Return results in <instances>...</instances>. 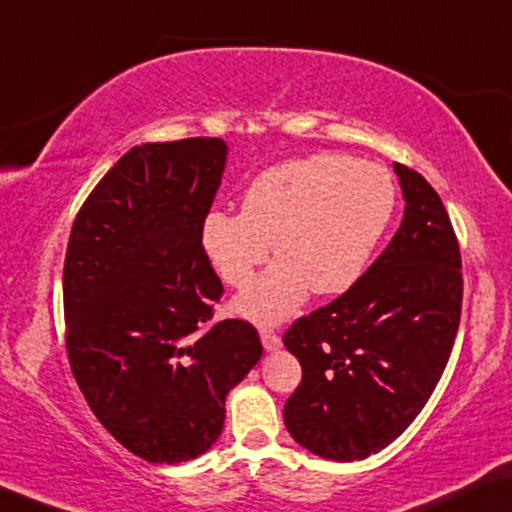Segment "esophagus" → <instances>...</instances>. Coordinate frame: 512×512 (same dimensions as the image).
I'll return each mask as SVG.
<instances>
[{
	"label": "esophagus",
	"instance_id": "esophagus-1",
	"mask_svg": "<svg viewBox=\"0 0 512 512\" xmlns=\"http://www.w3.org/2000/svg\"><path fill=\"white\" fill-rule=\"evenodd\" d=\"M261 341L265 350H279L281 348V336L274 329H261Z\"/></svg>",
	"mask_w": 512,
	"mask_h": 512
}]
</instances>
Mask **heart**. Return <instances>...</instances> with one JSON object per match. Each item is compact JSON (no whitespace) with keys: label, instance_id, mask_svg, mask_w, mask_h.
<instances>
[{"label":"heart","instance_id":"obj_1","mask_svg":"<svg viewBox=\"0 0 512 512\" xmlns=\"http://www.w3.org/2000/svg\"><path fill=\"white\" fill-rule=\"evenodd\" d=\"M396 210L387 169L345 155H311L270 167L251 180L242 212L210 210L203 249L229 286L245 288L258 265L281 256L238 300L240 313L277 322L309 290L341 295L366 272Z\"/></svg>","mask_w":512,"mask_h":512}]
</instances>
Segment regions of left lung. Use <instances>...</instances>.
<instances>
[{
  "instance_id": "1",
  "label": "left lung",
  "mask_w": 512,
  "mask_h": 512,
  "mask_svg": "<svg viewBox=\"0 0 512 512\" xmlns=\"http://www.w3.org/2000/svg\"><path fill=\"white\" fill-rule=\"evenodd\" d=\"M393 169L407 206L389 247L355 286L283 334L302 364L283 421L297 444L327 460H364L410 426L458 334L462 258L453 224L419 171Z\"/></svg>"
}]
</instances>
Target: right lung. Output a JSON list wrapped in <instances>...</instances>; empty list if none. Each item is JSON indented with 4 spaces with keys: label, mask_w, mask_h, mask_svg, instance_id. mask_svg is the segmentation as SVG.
<instances>
[{
    "label": "right lung",
    "mask_w": 512,
    "mask_h": 512,
    "mask_svg": "<svg viewBox=\"0 0 512 512\" xmlns=\"http://www.w3.org/2000/svg\"><path fill=\"white\" fill-rule=\"evenodd\" d=\"M224 162L217 137L130 148L70 229V371L109 435L155 465L192 460L217 442L226 393L263 355L251 322H210L224 286L201 226Z\"/></svg>",
    "instance_id": "1"
}]
</instances>
